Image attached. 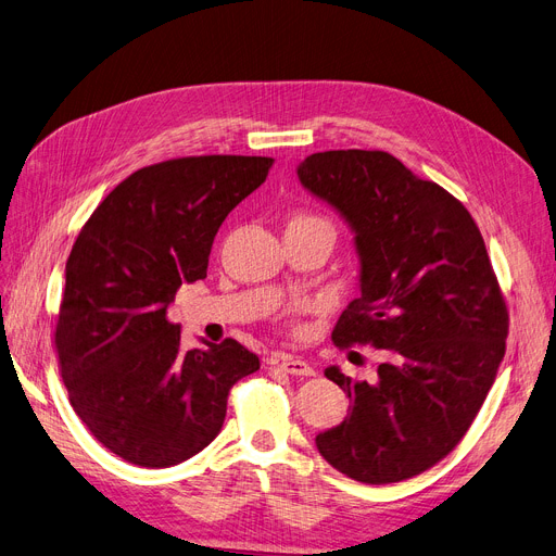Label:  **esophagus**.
<instances>
[{
  "mask_svg": "<svg viewBox=\"0 0 556 556\" xmlns=\"http://www.w3.org/2000/svg\"><path fill=\"white\" fill-rule=\"evenodd\" d=\"M279 367L286 371V374H293V376H313L315 369L311 363L302 361V358H293V356H281L279 358Z\"/></svg>",
  "mask_w": 556,
  "mask_h": 556,
  "instance_id": "1",
  "label": "esophagus"
}]
</instances>
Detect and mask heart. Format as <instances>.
I'll list each match as a JSON object with an SVG mask.
<instances>
[{"label":"heart","mask_w":556,"mask_h":556,"mask_svg":"<svg viewBox=\"0 0 556 556\" xmlns=\"http://www.w3.org/2000/svg\"><path fill=\"white\" fill-rule=\"evenodd\" d=\"M304 220H323V218H317V216H308V214H298V216L290 218V223H304ZM323 223H327V220H323Z\"/></svg>","instance_id":"heart-1"}]
</instances>
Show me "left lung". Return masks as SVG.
I'll use <instances>...</instances> for the list:
<instances>
[{
  "mask_svg": "<svg viewBox=\"0 0 556 556\" xmlns=\"http://www.w3.org/2000/svg\"><path fill=\"white\" fill-rule=\"evenodd\" d=\"M298 178L356 233L361 295L333 342L388 356L374 383L327 367L352 413L315 446L365 484L415 478L459 444L505 356L509 315L482 233L457 198L386 151L315 153Z\"/></svg>",
  "mask_w": 556,
  "mask_h": 556,
  "instance_id": "left-lung-1",
  "label": "left lung"
}]
</instances>
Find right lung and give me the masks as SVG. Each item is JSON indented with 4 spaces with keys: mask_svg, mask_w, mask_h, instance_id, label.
Returning a JSON list of instances; mask_svg holds the SVG:
<instances>
[{
    "mask_svg": "<svg viewBox=\"0 0 556 556\" xmlns=\"http://www.w3.org/2000/svg\"><path fill=\"white\" fill-rule=\"evenodd\" d=\"M273 157L200 155L143 166L116 185L65 266L55 352L70 403L122 459L166 469L210 446L227 394L258 369L237 340L180 344L166 311L207 277L218 227L268 178Z\"/></svg>",
    "mask_w": 556,
    "mask_h": 556,
    "instance_id": "1",
    "label": "right lung"
}]
</instances>
